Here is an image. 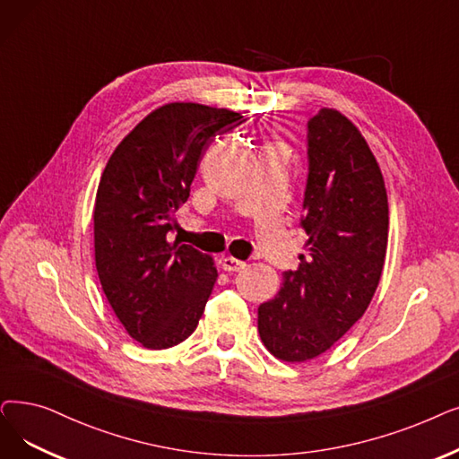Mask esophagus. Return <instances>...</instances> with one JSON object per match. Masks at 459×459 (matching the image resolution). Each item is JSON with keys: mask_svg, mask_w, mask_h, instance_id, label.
<instances>
[{"mask_svg": "<svg viewBox=\"0 0 459 459\" xmlns=\"http://www.w3.org/2000/svg\"><path fill=\"white\" fill-rule=\"evenodd\" d=\"M221 266H223V270H227V272H238V270H242L244 266H246V263L244 261H240V258H234V256H223L221 258Z\"/></svg>", "mask_w": 459, "mask_h": 459, "instance_id": "1", "label": "esophagus"}]
</instances>
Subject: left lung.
<instances>
[{"instance_id": "obj_1", "label": "left lung", "mask_w": 459, "mask_h": 459, "mask_svg": "<svg viewBox=\"0 0 459 459\" xmlns=\"http://www.w3.org/2000/svg\"><path fill=\"white\" fill-rule=\"evenodd\" d=\"M302 229L307 255L283 287L258 306V333L283 362L328 351L360 318L381 279L388 244V196L366 138L342 112L307 122Z\"/></svg>"}]
</instances>
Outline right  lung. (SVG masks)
I'll return each instance as SVG.
<instances>
[{
  "label": "right lung",
  "mask_w": 459,
  "mask_h": 459,
  "mask_svg": "<svg viewBox=\"0 0 459 459\" xmlns=\"http://www.w3.org/2000/svg\"><path fill=\"white\" fill-rule=\"evenodd\" d=\"M244 116L198 103L150 112L117 144L93 208L95 266L103 292L134 342L161 351L195 332L217 279L212 256L170 244L174 213L203 153Z\"/></svg>",
  "instance_id": "add662e5"
}]
</instances>
